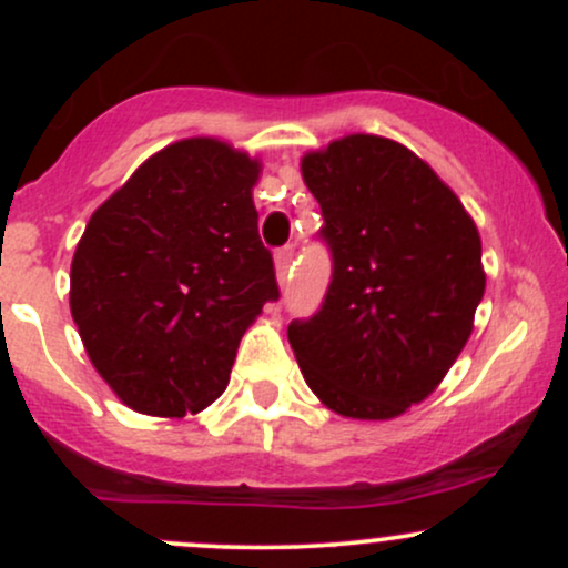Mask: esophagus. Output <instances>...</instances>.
I'll return each instance as SVG.
<instances>
[{
    "label": "esophagus",
    "instance_id": "obj_1",
    "mask_svg": "<svg viewBox=\"0 0 568 568\" xmlns=\"http://www.w3.org/2000/svg\"><path fill=\"white\" fill-rule=\"evenodd\" d=\"M293 262V247H280L275 253V272H277V283L285 285V275H288Z\"/></svg>",
    "mask_w": 568,
    "mask_h": 568
}]
</instances>
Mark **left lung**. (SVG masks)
<instances>
[{"label": "left lung", "instance_id": "8db88e82", "mask_svg": "<svg viewBox=\"0 0 568 568\" xmlns=\"http://www.w3.org/2000/svg\"><path fill=\"white\" fill-rule=\"evenodd\" d=\"M334 256L315 317L288 325L304 382L349 419L422 403L473 334L480 234L440 175L393 139L352 133L302 158Z\"/></svg>", "mask_w": 568, "mask_h": 568}]
</instances>
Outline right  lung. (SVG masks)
I'll list each match as a JSON object with an SVG mask.
<instances>
[{
    "mask_svg": "<svg viewBox=\"0 0 568 568\" xmlns=\"http://www.w3.org/2000/svg\"><path fill=\"white\" fill-rule=\"evenodd\" d=\"M262 162L194 135L160 149L95 207L71 258L84 352L128 408L200 414L224 393L240 338L280 296L258 237Z\"/></svg>",
    "mask_w": 568,
    "mask_h": 568,
    "instance_id": "obj_1",
    "label": "right lung"
}]
</instances>
